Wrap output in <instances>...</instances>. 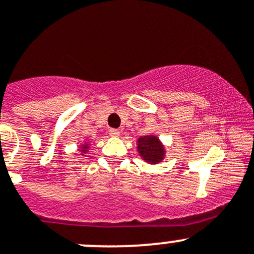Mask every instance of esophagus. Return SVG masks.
<instances>
[{
    "label": "esophagus",
    "mask_w": 254,
    "mask_h": 254,
    "mask_svg": "<svg viewBox=\"0 0 254 254\" xmlns=\"http://www.w3.org/2000/svg\"><path fill=\"white\" fill-rule=\"evenodd\" d=\"M109 134H110V136H113V138H118L120 135V131L118 129H110Z\"/></svg>",
    "instance_id": "obj_1"
}]
</instances>
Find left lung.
<instances>
[{
    "mask_svg": "<svg viewBox=\"0 0 254 254\" xmlns=\"http://www.w3.org/2000/svg\"><path fill=\"white\" fill-rule=\"evenodd\" d=\"M139 155L149 164L160 163L165 156V148L155 135H144L138 139Z\"/></svg>",
    "mask_w": 254,
    "mask_h": 254,
    "instance_id": "left-lung-1",
    "label": "left lung"
}]
</instances>
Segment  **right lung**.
Listing matches in <instances>:
<instances>
[{"label": "right lung", "instance_id": "1", "mask_svg": "<svg viewBox=\"0 0 254 254\" xmlns=\"http://www.w3.org/2000/svg\"><path fill=\"white\" fill-rule=\"evenodd\" d=\"M87 148H89V144H84V145H82V148H81V149H82V150H81L82 153H85Z\"/></svg>", "mask_w": 254, "mask_h": 254}]
</instances>
